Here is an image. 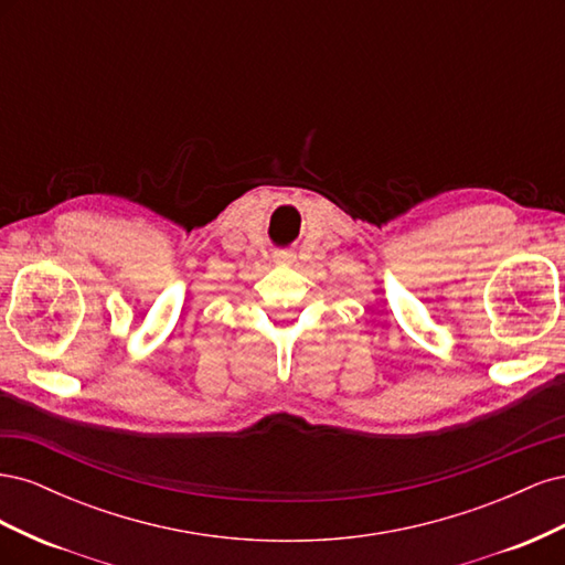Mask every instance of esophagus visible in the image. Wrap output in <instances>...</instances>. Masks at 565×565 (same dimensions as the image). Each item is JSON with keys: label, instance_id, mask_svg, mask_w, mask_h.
I'll return each mask as SVG.
<instances>
[{"label": "esophagus", "instance_id": "34e87169", "mask_svg": "<svg viewBox=\"0 0 565 565\" xmlns=\"http://www.w3.org/2000/svg\"><path fill=\"white\" fill-rule=\"evenodd\" d=\"M276 262L278 264H292L295 262V254L292 252H278L276 254Z\"/></svg>", "mask_w": 565, "mask_h": 565}]
</instances>
